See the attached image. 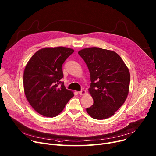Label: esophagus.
<instances>
[{
  "label": "esophagus",
  "mask_w": 156,
  "mask_h": 156,
  "mask_svg": "<svg viewBox=\"0 0 156 156\" xmlns=\"http://www.w3.org/2000/svg\"><path fill=\"white\" fill-rule=\"evenodd\" d=\"M86 94V91L85 90H81V91L79 92V94L80 95H85Z\"/></svg>",
  "instance_id": "esophagus-1"
}]
</instances>
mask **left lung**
Returning a JSON list of instances; mask_svg holds the SVG:
<instances>
[{
  "mask_svg": "<svg viewBox=\"0 0 156 156\" xmlns=\"http://www.w3.org/2000/svg\"><path fill=\"white\" fill-rule=\"evenodd\" d=\"M78 54L85 62L90 75L88 90L94 104L87 112L92 118L112 116L124 104L129 92L128 68L115 52L99 47L82 49Z\"/></svg>",
  "mask_w": 156,
  "mask_h": 156,
  "instance_id": "8db88e82",
  "label": "left lung"
}]
</instances>
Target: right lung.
I'll list each match as a JSON object with an SVG mask.
<instances>
[{
  "instance_id": "obj_1",
  "label": "right lung",
  "mask_w": 156,
  "mask_h": 156,
  "mask_svg": "<svg viewBox=\"0 0 156 156\" xmlns=\"http://www.w3.org/2000/svg\"><path fill=\"white\" fill-rule=\"evenodd\" d=\"M73 52V49L64 47L43 48L28 62L23 75L24 91L31 107L41 115L57 116L74 96L61 81L62 66Z\"/></svg>"
}]
</instances>
